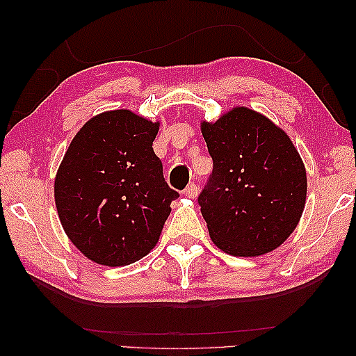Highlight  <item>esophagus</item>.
<instances>
[{"instance_id":"obj_1","label":"esophagus","mask_w":356,"mask_h":356,"mask_svg":"<svg viewBox=\"0 0 356 356\" xmlns=\"http://www.w3.org/2000/svg\"><path fill=\"white\" fill-rule=\"evenodd\" d=\"M197 194H199V186H197V184H194V183H191L186 189H184V196L189 197V199L197 197Z\"/></svg>"}]
</instances>
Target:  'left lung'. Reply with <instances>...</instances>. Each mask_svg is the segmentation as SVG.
Wrapping results in <instances>:
<instances>
[{"label": "left lung", "mask_w": 356, "mask_h": 356, "mask_svg": "<svg viewBox=\"0 0 356 356\" xmlns=\"http://www.w3.org/2000/svg\"><path fill=\"white\" fill-rule=\"evenodd\" d=\"M212 175L197 202L209 235L232 256L274 251L298 225L306 170L284 129L246 106L202 121Z\"/></svg>", "instance_id": "1"}]
</instances>
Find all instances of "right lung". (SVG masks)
I'll use <instances>...</instances> for the list:
<instances>
[{
    "instance_id": "add662e5",
    "label": "right lung",
    "mask_w": 356,
    "mask_h": 356,
    "mask_svg": "<svg viewBox=\"0 0 356 356\" xmlns=\"http://www.w3.org/2000/svg\"><path fill=\"white\" fill-rule=\"evenodd\" d=\"M157 133L159 123L133 111H105L82 126L63 157L58 217L72 245L97 264H131L157 245L179 196L152 149Z\"/></svg>"
}]
</instances>
